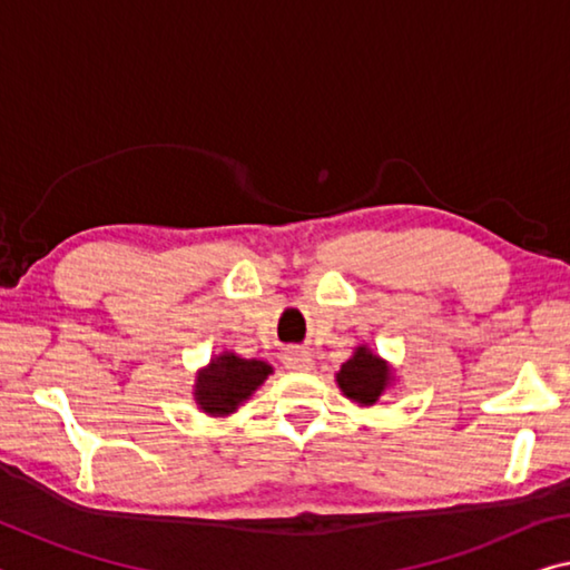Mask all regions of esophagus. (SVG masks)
<instances>
[{
	"instance_id": "1",
	"label": "esophagus",
	"mask_w": 570,
	"mask_h": 570,
	"mask_svg": "<svg viewBox=\"0 0 570 570\" xmlns=\"http://www.w3.org/2000/svg\"><path fill=\"white\" fill-rule=\"evenodd\" d=\"M284 365L288 370H309L312 367V355L304 350H288L284 355Z\"/></svg>"
}]
</instances>
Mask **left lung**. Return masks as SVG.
I'll return each instance as SVG.
<instances>
[{
    "label": "left lung",
    "instance_id": "8db88e82",
    "mask_svg": "<svg viewBox=\"0 0 570 570\" xmlns=\"http://www.w3.org/2000/svg\"><path fill=\"white\" fill-rule=\"evenodd\" d=\"M337 383L347 399L363 405H373L383 395L385 385L391 383V367L381 357H375L367 347H357L355 355L340 367Z\"/></svg>",
    "mask_w": 570,
    "mask_h": 570
}]
</instances>
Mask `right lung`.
Instances as JSON below:
<instances>
[{"mask_svg":"<svg viewBox=\"0 0 570 570\" xmlns=\"http://www.w3.org/2000/svg\"><path fill=\"white\" fill-rule=\"evenodd\" d=\"M268 373L271 365L261 363V360H246L233 355V352H225L197 375L195 399L200 403V409L210 415L233 413L266 381Z\"/></svg>","mask_w":570,"mask_h":570,"instance_id":"obj_1","label":"right lung"}]
</instances>
